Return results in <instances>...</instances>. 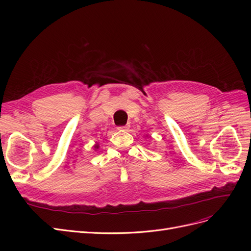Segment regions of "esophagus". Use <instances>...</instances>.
<instances>
[{
	"label": "esophagus",
	"mask_w": 251,
	"mask_h": 251,
	"mask_svg": "<svg viewBox=\"0 0 251 251\" xmlns=\"http://www.w3.org/2000/svg\"><path fill=\"white\" fill-rule=\"evenodd\" d=\"M128 127H130V125H125V126H117V128H118V130H120V131H126Z\"/></svg>",
	"instance_id": "1"
}]
</instances>
